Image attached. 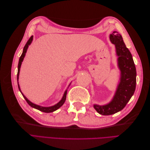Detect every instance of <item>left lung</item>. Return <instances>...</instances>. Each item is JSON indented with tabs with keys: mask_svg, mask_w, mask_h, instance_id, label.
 Wrapping results in <instances>:
<instances>
[{
	"mask_svg": "<svg viewBox=\"0 0 150 150\" xmlns=\"http://www.w3.org/2000/svg\"><path fill=\"white\" fill-rule=\"evenodd\" d=\"M110 40L115 45L118 56L121 80L114 98L110 103L102 106L94 105L95 110L102 115H111L122 110L133 95L137 83V71L133 57L122 36L114 31L110 35Z\"/></svg>",
	"mask_w": 150,
	"mask_h": 150,
	"instance_id": "left-lung-1",
	"label": "left lung"
}]
</instances>
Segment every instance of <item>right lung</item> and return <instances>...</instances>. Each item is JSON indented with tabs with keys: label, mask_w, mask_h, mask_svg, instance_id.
Returning <instances> with one entry per match:
<instances>
[{
	"label": "right lung",
	"mask_w": 150,
	"mask_h": 150,
	"mask_svg": "<svg viewBox=\"0 0 150 150\" xmlns=\"http://www.w3.org/2000/svg\"><path fill=\"white\" fill-rule=\"evenodd\" d=\"M33 36H31V37L29 39V40H28V42H27V43L25 44V46L24 47V49H23V52H22V55L21 56L20 58H19V64H18V71H17V83H18V79H19V71H20V68H21V64H22V61H23L24 59V57L25 55V52L27 51V49H28V46L31 43L32 40H33ZM18 88H19V89L21 91V89H20V87H19V84H18ZM21 94H22V96H23V97L24 98V99H25V101H27V103H28L29 105L33 107L35 109H37V110L40 111H42V112H53L54 111L57 110V109L59 108L64 103L65 101H66V94H67V91H66V92L64 93V96H63L61 100L57 104H56V105L54 106H51V107H42V106H38V105H36V104L31 103L30 101H29L28 99H27L25 98V96H24V95L22 94L21 93Z\"/></svg>",
	"instance_id": "obj_1"
}]
</instances>
